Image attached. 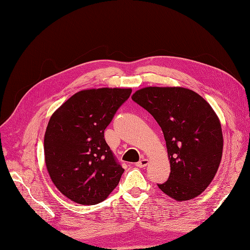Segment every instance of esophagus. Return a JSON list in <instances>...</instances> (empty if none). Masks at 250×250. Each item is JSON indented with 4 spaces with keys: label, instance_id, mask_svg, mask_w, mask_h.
<instances>
[{
    "label": "esophagus",
    "instance_id": "1",
    "mask_svg": "<svg viewBox=\"0 0 250 250\" xmlns=\"http://www.w3.org/2000/svg\"><path fill=\"white\" fill-rule=\"evenodd\" d=\"M149 164V161L147 160V158H143V160H141L139 163H137V167H139V168H144V167H146V166Z\"/></svg>",
    "mask_w": 250,
    "mask_h": 250
}]
</instances>
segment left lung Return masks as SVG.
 Wrapping results in <instances>:
<instances>
[{
    "mask_svg": "<svg viewBox=\"0 0 250 250\" xmlns=\"http://www.w3.org/2000/svg\"><path fill=\"white\" fill-rule=\"evenodd\" d=\"M132 100L152 115L164 133L171 173L158 188L177 201L197 197L214 179L222 157L221 124L213 108L184 87H145Z\"/></svg>",
    "mask_w": 250,
    "mask_h": 250,
    "instance_id": "8db88e82",
    "label": "left lung"
}]
</instances>
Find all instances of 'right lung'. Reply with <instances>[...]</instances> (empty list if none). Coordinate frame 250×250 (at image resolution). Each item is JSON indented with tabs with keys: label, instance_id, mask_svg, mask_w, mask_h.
<instances>
[{
	"label": "right lung",
	"instance_id": "1",
	"mask_svg": "<svg viewBox=\"0 0 250 250\" xmlns=\"http://www.w3.org/2000/svg\"><path fill=\"white\" fill-rule=\"evenodd\" d=\"M131 88L85 89L53 113L44 134V161L53 184L84 206L106 199L124 172L104 130Z\"/></svg>",
	"mask_w": 250,
	"mask_h": 250
}]
</instances>
